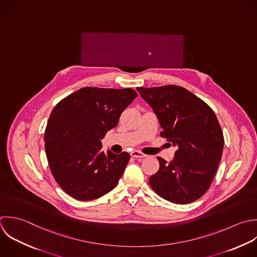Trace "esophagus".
<instances>
[{"label": "esophagus", "instance_id": "esophagus-1", "mask_svg": "<svg viewBox=\"0 0 257 257\" xmlns=\"http://www.w3.org/2000/svg\"><path fill=\"white\" fill-rule=\"evenodd\" d=\"M130 154H131V156L134 157V158H145V157H146L145 154H143L142 152H140V151H138V150H134V151H132Z\"/></svg>", "mask_w": 257, "mask_h": 257}]
</instances>
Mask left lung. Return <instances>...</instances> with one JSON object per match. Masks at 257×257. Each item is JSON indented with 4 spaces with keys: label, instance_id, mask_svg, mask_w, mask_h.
Here are the masks:
<instances>
[{
    "label": "left lung",
    "instance_id": "obj_1",
    "mask_svg": "<svg viewBox=\"0 0 257 257\" xmlns=\"http://www.w3.org/2000/svg\"><path fill=\"white\" fill-rule=\"evenodd\" d=\"M158 118L162 137L177 147L167 162L158 157L159 170L150 176L152 189L162 198L187 204L209 188L220 163L224 138L213 110L188 90L174 85L137 88Z\"/></svg>",
    "mask_w": 257,
    "mask_h": 257
}]
</instances>
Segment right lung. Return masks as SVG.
<instances>
[{"instance_id": "obj_1", "label": "right lung", "mask_w": 257, "mask_h": 257, "mask_svg": "<svg viewBox=\"0 0 257 257\" xmlns=\"http://www.w3.org/2000/svg\"><path fill=\"white\" fill-rule=\"evenodd\" d=\"M137 96L130 88L85 87L55 106L45 131V149L52 174L67 194L88 201L117 185L130 155L104 153L101 140Z\"/></svg>"}]
</instances>
